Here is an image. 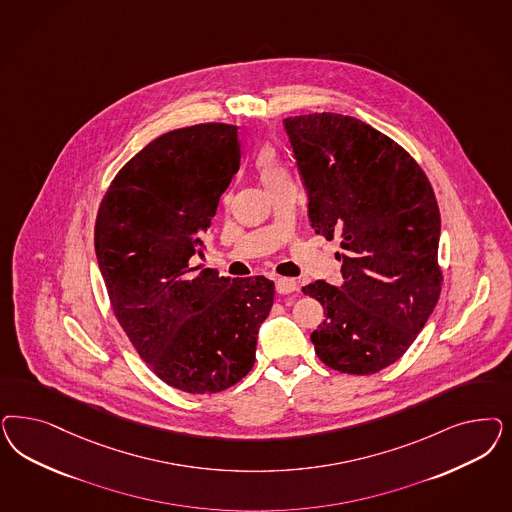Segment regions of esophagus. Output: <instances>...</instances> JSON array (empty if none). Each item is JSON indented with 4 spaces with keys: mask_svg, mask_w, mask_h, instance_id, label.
Here are the masks:
<instances>
[{
    "mask_svg": "<svg viewBox=\"0 0 512 512\" xmlns=\"http://www.w3.org/2000/svg\"><path fill=\"white\" fill-rule=\"evenodd\" d=\"M275 288H277V292H279V294L286 296V294L296 292L297 282L294 281V279H288V277H279V279L275 281Z\"/></svg>",
    "mask_w": 512,
    "mask_h": 512,
    "instance_id": "1",
    "label": "esophagus"
}]
</instances>
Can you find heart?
I'll list each match as a JSON object with an SVG mask.
<instances>
[{"mask_svg": "<svg viewBox=\"0 0 512 512\" xmlns=\"http://www.w3.org/2000/svg\"><path fill=\"white\" fill-rule=\"evenodd\" d=\"M254 167L258 169L262 181L267 188L275 186L277 182L284 181L290 177L286 165L282 164L279 152L273 149L271 145H262L260 149L254 152Z\"/></svg>", "mask_w": 512, "mask_h": 512, "instance_id": "heart-1", "label": "heart"}]
</instances>
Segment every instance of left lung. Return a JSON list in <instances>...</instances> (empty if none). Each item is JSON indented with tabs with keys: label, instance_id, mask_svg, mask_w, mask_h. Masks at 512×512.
I'll return each instance as SVG.
<instances>
[{
	"label": "left lung",
	"instance_id": "8db88e82",
	"mask_svg": "<svg viewBox=\"0 0 512 512\" xmlns=\"http://www.w3.org/2000/svg\"><path fill=\"white\" fill-rule=\"evenodd\" d=\"M309 194V218L341 239L343 282L316 281L305 296L326 320L311 333L318 358L348 375L397 362L441 294V215L426 173L388 135L354 116L284 118Z\"/></svg>",
	"mask_w": 512,
	"mask_h": 512
}]
</instances>
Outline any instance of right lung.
<instances>
[{
	"mask_svg": "<svg viewBox=\"0 0 512 512\" xmlns=\"http://www.w3.org/2000/svg\"><path fill=\"white\" fill-rule=\"evenodd\" d=\"M239 162L237 126L164 133L116 173L96 218L116 320L150 369L188 394H216L247 375L273 307V281L194 267Z\"/></svg>",
	"mask_w": 512,
	"mask_h": 512,
	"instance_id": "add662e5",
	"label": "right lung"
}]
</instances>
